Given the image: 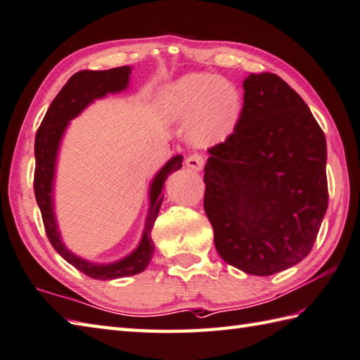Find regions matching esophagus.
Here are the masks:
<instances>
[{"label": "esophagus", "instance_id": "34e87169", "mask_svg": "<svg viewBox=\"0 0 360 360\" xmlns=\"http://www.w3.org/2000/svg\"><path fill=\"white\" fill-rule=\"evenodd\" d=\"M186 165L190 168V170L201 172L204 167V158L201 156V154H192V156L187 158Z\"/></svg>", "mask_w": 360, "mask_h": 360}]
</instances>
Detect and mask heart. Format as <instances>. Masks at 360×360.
<instances>
[{"label": "heart", "instance_id": "heart-1", "mask_svg": "<svg viewBox=\"0 0 360 360\" xmlns=\"http://www.w3.org/2000/svg\"><path fill=\"white\" fill-rule=\"evenodd\" d=\"M167 120L188 123V139L196 146L223 142L237 128L243 96L234 82L209 73H187L168 84L162 95Z\"/></svg>", "mask_w": 360, "mask_h": 360}]
</instances>
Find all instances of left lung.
<instances>
[{
  "instance_id": "obj_1",
  "label": "left lung",
  "mask_w": 360,
  "mask_h": 360,
  "mask_svg": "<svg viewBox=\"0 0 360 360\" xmlns=\"http://www.w3.org/2000/svg\"><path fill=\"white\" fill-rule=\"evenodd\" d=\"M243 108L204 167V210L224 262L256 276L300 264L328 209L326 139L274 73H250Z\"/></svg>"
}]
</instances>
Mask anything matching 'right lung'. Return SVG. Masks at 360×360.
Listing matches in <instances>:
<instances>
[{
    "label": "right lung",
    "instance_id": "obj_1",
    "mask_svg": "<svg viewBox=\"0 0 360 360\" xmlns=\"http://www.w3.org/2000/svg\"><path fill=\"white\" fill-rule=\"evenodd\" d=\"M131 67H118L104 70V72H82L75 73L68 82L49 104L40 128L35 136L34 154H35V174H34V193L37 200L39 209L44 218L45 231L49 242L54 250L72 264L75 269L87 274L89 278L100 281H112L124 276H134L142 273L148 264L151 262L154 255V242L151 238V229L156 221L158 214L162 206V188L168 176L182 167L181 154L173 156L160 170L154 174L148 188V214L145 220V228L140 237L139 245L129 255L114 260V262L101 264L91 262L89 259L75 255L63 243L59 229L58 217H56V195L54 182L56 172H58V159L62 145V139L70 126V122L79 117L90 104L96 100H103L109 94H122L128 90L131 81Z\"/></svg>",
    "mask_w": 360,
    "mask_h": 360
}]
</instances>
